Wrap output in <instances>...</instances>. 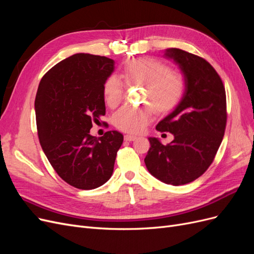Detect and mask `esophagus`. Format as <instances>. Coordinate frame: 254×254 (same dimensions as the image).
I'll return each mask as SVG.
<instances>
[{"instance_id":"1","label":"esophagus","mask_w":254,"mask_h":254,"mask_svg":"<svg viewBox=\"0 0 254 254\" xmlns=\"http://www.w3.org/2000/svg\"><path fill=\"white\" fill-rule=\"evenodd\" d=\"M136 137H137V136H135V135H132V134H126V135L124 136V139H125V141H129V142H131V141H134V140H136Z\"/></svg>"}]
</instances>
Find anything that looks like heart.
I'll return each mask as SVG.
<instances>
[{"label": "heart", "mask_w": 254, "mask_h": 254, "mask_svg": "<svg viewBox=\"0 0 254 254\" xmlns=\"http://www.w3.org/2000/svg\"><path fill=\"white\" fill-rule=\"evenodd\" d=\"M122 75L129 84L144 87L143 103L147 107L132 108L123 107L113 115V124L125 132H141L152 119V108L157 113L173 109L179 102L183 92V79L179 74L171 71L170 66L152 58H139L127 63ZM124 84L117 75H111L104 83L105 102L111 108L117 107L123 98Z\"/></svg>", "instance_id": "1"}]
</instances>
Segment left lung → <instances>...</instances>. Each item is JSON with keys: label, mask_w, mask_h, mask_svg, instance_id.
I'll list each match as a JSON object with an SVG mask.
<instances>
[{"label": "left lung", "mask_w": 254, "mask_h": 254, "mask_svg": "<svg viewBox=\"0 0 254 254\" xmlns=\"http://www.w3.org/2000/svg\"><path fill=\"white\" fill-rule=\"evenodd\" d=\"M164 57L179 66L184 91L174 111L156 127L171 132L174 140L163 145L158 137H148L150 148L144 162L160 181L181 186L200 177L213 162L226 129V91L203 58L174 48L165 50Z\"/></svg>", "instance_id": "obj_1"}]
</instances>
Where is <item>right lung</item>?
Masks as SVG:
<instances>
[{"label":"right lung","mask_w":254,"mask_h":254,"mask_svg":"<svg viewBox=\"0 0 254 254\" xmlns=\"http://www.w3.org/2000/svg\"><path fill=\"white\" fill-rule=\"evenodd\" d=\"M114 60L79 53L60 61L38 87L35 111L41 147L54 170L70 186L93 190L113 173L124 136L117 130L90 134L106 113L104 83Z\"/></svg>","instance_id":"right-lung-1"}]
</instances>
